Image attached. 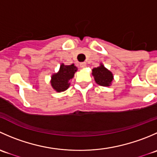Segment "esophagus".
Returning a JSON list of instances; mask_svg holds the SVG:
<instances>
[{
	"mask_svg": "<svg viewBox=\"0 0 157 157\" xmlns=\"http://www.w3.org/2000/svg\"><path fill=\"white\" fill-rule=\"evenodd\" d=\"M86 64L85 62H81L80 64V67H81V68H84L85 67H86Z\"/></svg>",
	"mask_w": 157,
	"mask_h": 157,
	"instance_id": "1",
	"label": "esophagus"
}]
</instances>
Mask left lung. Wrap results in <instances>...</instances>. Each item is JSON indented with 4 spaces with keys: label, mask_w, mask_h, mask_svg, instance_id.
Masks as SVG:
<instances>
[{
    "label": "left lung",
    "mask_w": 157,
    "mask_h": 157,
    "mask_svg": "<svg viewBox=\"0 0 157 157\" xmlns=\"http://www.w3.org/2000/svg\"><path fill=\"white\" fill-rule=\"evenodd\" d=\"M93 75L96 83L100 86H109L113 80L112 72L107 70L103 65L93 69Z\"/></svg>",
    "instance_id": "obj_1"
}]
</instances>
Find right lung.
<instances>
[{
  "mask_svg": "<svg viewBox=\"0 0 157 157\" xmlns=\"http://www.w3.org/2000/svg\"><path fill=\"white\" fill-rule=\"evenodd\" d=\"M77 68L74 65H64L61 64L60 71L52 77V86L57 92H63L69 87V80L74 77V73Z\"/></svg>",
  "mask_w": 157,
  "mask_h": 157,
  "instance_id": "right-lung-1",
  "label": "right lung"
}]
</instances>
